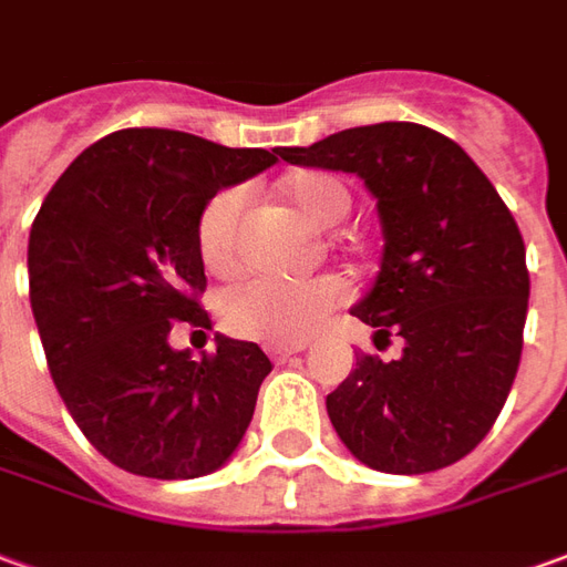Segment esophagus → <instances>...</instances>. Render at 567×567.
<instances>
[{"instance_id": "obj_1", "label": "esophagus", "mask_w": 567, "mask_h": 567, "mask_svg": "<svg viewBox=\"0 0 567 567\" xmlns=\"http://www.w3.org/2000/svg\"><path fill=\"white\" fill-rule=\"evenodd\" d=\"M303 350V347H267V352H270V359L276 362V365H282V362H291L297 352Z\"/></svg>"}]
</instances>
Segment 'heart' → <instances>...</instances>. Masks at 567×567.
<instances>
[{"mask_svg":"<svg viewBox=\"0 0 567 567\" xmlns=\"http://www.w3.org/2000/svg\"><path fill=\"white\" fill-rule=\"evenodd\" d=\"M285 199L316 227H334L350 215V193L338 177L295 174L282 184ZM243 189H220L202 208L196 224L202 267L212 276H229L239 264V224H243ZM343 288L331 276L303 282L282 279H248L220 297V322L229 334L272 347H295L310 340L328 316L338 310Z\"/></svg>","mask_w":567,"mask_h":567,"instance_id":"obj_1","label":"heart"}]
</instances>
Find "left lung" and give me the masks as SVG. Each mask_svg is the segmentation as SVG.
Listing matches in <instances>:
<instances>
[{"instance_id": "1", "label": "left lung", "mask_w": 567, "mask_h": 567, "mask_svg": "<svg viewBox=\"0 0 567 567\" xmlns=\"http://www.w3.org/2000/svg\"><path fill=\"white\" fill-rule=\"evenodd\" d=\"M291 165L359 174L374 193L383 257L352 316L402 355H355L324 408L352 457L380 473L451 466L488 435L516 380L528 316L525 243L504 199L445 134L380 122L312 146Z\"/></svg>"}]
</instances>
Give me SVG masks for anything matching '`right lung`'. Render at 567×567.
Segmentation results:
<instances>
[{
    "mask_svg": "<svg viewBox=\"0 0 567 567\" xmlns=\"http://www.w3.org/2000/svg\"><path fill=\"white\" fill-rule=\"evenodd\" d=\"M172 128L91 144L30 229V307L49 371L106 461L146 478L215 473L239 449L270 359L217 334L199 362L172 350L174 322L208 328L196 224L217 189L279 162Z\"/></svg>",
    "mask_w": 567,
    "mask_h": 567,
    "instance_id": "1",
    "label": "right lung"
}]
</instances>
